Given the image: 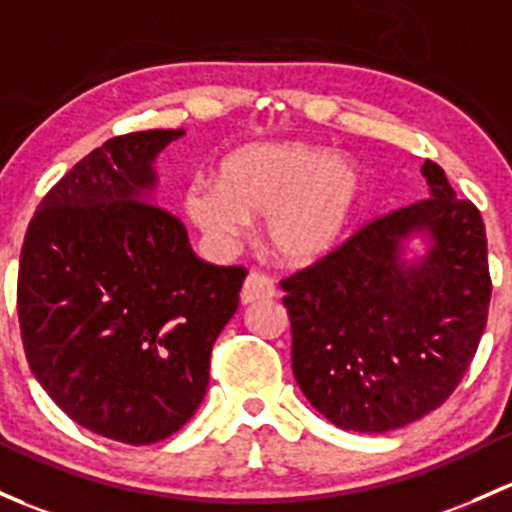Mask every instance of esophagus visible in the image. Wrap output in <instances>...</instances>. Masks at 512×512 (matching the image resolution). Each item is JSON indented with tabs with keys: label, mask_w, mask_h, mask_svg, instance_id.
<instances>
[{
	"label": "esophagus",
	"mask_w": 512,
	"mask_h": 512,
	"mask_svg": "<svg viewBox=\"0 0 512 512\" xmlns=\"http://www.w3.org/2000/svg\"><path fill=\"white\" fill-rule=\"evenodd\" d=\"M277 294V287L267 274L262 272H252L247 274L245 284H242V292H240V301L242 304H255L260 299H272Z\"/></svg>",
	"instance_id": "obj_1"
}]
</instances>
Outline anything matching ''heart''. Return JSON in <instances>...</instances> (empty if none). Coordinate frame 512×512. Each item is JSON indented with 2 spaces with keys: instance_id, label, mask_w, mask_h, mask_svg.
I'll list each match as a JSON object with an SVG mask.
<instances>
[{
  "instance_id": "1",
  "label": "heart",
  "mask_w": 512,
  "mask_h": 512,
  "mask_svg": "<svg viewBox=\"0 0 512 512\" xmlns=\"http://www.w3.org/2000/svg\"><path fill=\"white\" fill-rule=\"evenodd\" d=\"M360 198L358 169L309 144H257L223 164L220 184L188 186V218L215 247H233L247 220L265 218V238L277 260L306 267L343 240Z\"/></svg>"
}]
</instances>
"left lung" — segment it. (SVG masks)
Returning <instances> with one entry per match:
<instances>
[{"label": "left lung", "mask_w": 512, "mask_h": 512, "mask_svg": "<svg viewBox=\"0 0 512 512\" xmlns=\"http://www.w3.org/2000/svg\"><path fill=\"white\" fill-rule=\"evenodd\" d=\"M429 198L380 215L324 260L282 279L294 378L328 422L380 434L437 410L469 370L491 304L486 228L444 169ZM427 234L428 252L401 257Z\"/></svg>", "instance_id": "left-lung-1"}]
</instances>
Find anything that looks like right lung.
<instances>
[{"mask_svg": "<svg viewBox=\"0 0 512 512\" xmlns=\"http://www.w3.org/2000/svg\"><path fill=\"white\" fill-rule=\"evenodd\" d=\"M184 134L107 139L43 196L21 247L31 373L73 422L132 446L171 437L198 410L247 277L196 257L184 223L152 203L154 159Z\"/></svg>", "mask_w": 512, "mask_h": 512, "instance_id": "obj_1", "label": "right lung"}]
</instances>
